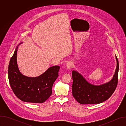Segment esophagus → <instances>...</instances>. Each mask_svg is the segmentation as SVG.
Segmentation results:
<instances>
[{
  "mask_svg": "<svg viewBox=\"0 0 126 126\" xmlns=\"http://www.w3.org/2000/svg\"><path fill=\"white\" fill-rule=\"evenodd\" d=\"M74 67V64L72 62H68L66 65V68L67 69H70Z\"/></svg>",
  "mask_w": 126,
  "mask_h": 126,
  "instance_id": "esophagus-1",
  "label": "esophagus"
}]
</instances>
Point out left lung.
I'll list each match as a JSON object with an SVG mask.
<instances>
[{"label": "left lung", "instance_id": "left-lung-1", "mask_svg": "<svg viewBox=\"0 0 126 126\" xmlns=\"http://www.w3.org/2000/svg\"><path fill=\"white\" fill-rule=\"evenodd\" d=\"M117 66L112 79L104 84L96 85L89 83L78 71H72V95L81 104H96L103 103L113 94L118 84L119 65L115 55Z\"/></svg>", "mask_w": 126, "mask_h": 126}]
</instances>
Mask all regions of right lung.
<instances>
[{
  "label": "right lung",
  "mask_w": 126,
  "mask_h": 126,
  "mask_svg": "<svg viewBox=\"0 0 126 126\" xmlns=\"http://www.w3.org/2000/svg\"><path fill=\"white\" fill-rule=\"evenodd\" d=\"M16 47L8 66V75L11 89L14 94L25 102L42 103L51 95L52 86L58 77L60 67L54 66L49 68L41 75L37 77H28L19 71L17 63Z\"/></svg>",
  "instance_id": "obj_1"
}]
</instances>
